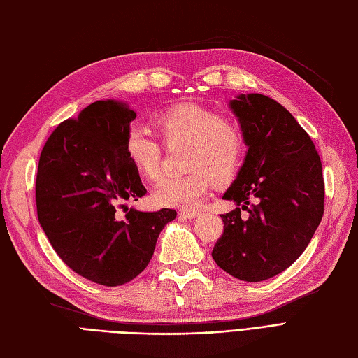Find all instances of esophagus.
<instances>
[{
	"instance_id": "esophagus-1",
	"label": "esophagus",
	"mask_w": 358,
	"mask_h": 358,
	"mask_svg": "<svg viewBox=\"0 0 358 358\" xmlns=\"http://www.w3.org/2000/svg\"><path fill=\"white\" fill-rule=\"evenodd\" d=\"M179 215L184 217V219H196L197 213L196 211H180Z\"/></svg>"
}]
</instances>
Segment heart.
I'll return each mask as SVG.
<instances>
[{
  "instance_id": "1",
  "label": "heart",
  "mask_w": 358,
  "mask_h": 358,
  "mask_svg": "<svg viewBox=\"0 0 358 358\" xmlns=\"http://www.w3.org/2000/svg\"><path fill=\"white\" fill-rule=\"evenodd\" d=\"M156 124L162 135L191 143L187 170L180 178H165L153 189L159 206L194 209L211 187L224 184L238 171L245 155V139L223 113L194 103H182L162 110ZM127 158L143 178L155 180L161 173V145L149 130L132 127L126 135Z\"/></svg>"
}]
</instances>
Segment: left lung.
<instances>
[{
    "instance_id": "1",
    "label": "left lung",
    "mask_w": 358,
    "mask_h": 358,
    "mask_svg": "<svg viewBox=\"0 0 358 358\" xmlns=\"http://www.w3.org/2000/svg\"><path fill=\"white\" fill-rule=\"evenodd\" d=\"M229 108L248 152L223 194L237 208L220 215L224 229L213 258L234 278L259 282L289 268L315 235L324 215L322 162L308 134L278 101L240 94Z\"/></svg>"
}]
</instances>
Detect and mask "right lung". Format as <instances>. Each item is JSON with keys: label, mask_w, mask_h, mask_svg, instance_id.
<instances>
[{"label": "right lung", "mask_w": 358, "mask_h": 358, "mask_svg": "<svg viewBox=\"0 0 358 358\" xmlns=\"http://www.w3.org/2000/svg\"><path fill=\"white\" fill-rule=\"evenodd\" d=\"M135 118L126 101H95L56 127L38 165L41 228L69 268L108 287L141 273L176 219L174 209L143 213L124 203L147 193L124 147Z\"/></svg>", "instance_id": "add662e5"}]
</instances>
